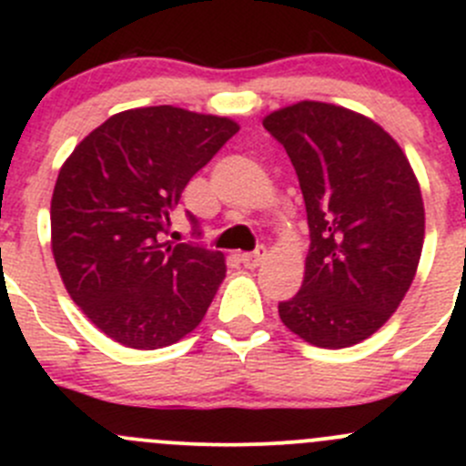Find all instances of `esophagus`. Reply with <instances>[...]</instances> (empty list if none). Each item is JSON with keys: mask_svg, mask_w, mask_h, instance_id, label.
<instances>
[{"mask_svg": "<svg viewBox=\"0 0 466 466\" xmlns=\"http://www.w3.org/2000/svg\"><path fill=\"white\" fill-rule=\"evenodd\" d=\"M266 259V248L263 246H259L257 248L255 252H243L241 255V263L246 268H257V266H261V261Z\"/></svg>", "mask_w": 466, "mask_h": 466, "instance_id": "34e87169", "label": "esophagus"}]
</instances>
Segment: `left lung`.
<instances>
[{
    "instance_id": "left-lung-1",
    "label": "left lung",
    "mask_w": 466,
    "mask_h": 466,
    "mask_svg": "<svg viewBox=\"0 0 466 466\" xmlns=\"http://www.w3.org/2000/svg\"><path fill=\"white\" fill-rule=\"evenodd\" d=\"M263 128L289 153L307 205L309 246L298 295L279 318L316 347L340 350L379 331L415 279L424 200L401 146L347 107L299 101Z\"/></svg>"
}]
</instances>
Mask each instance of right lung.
<instances>
[{"label":"right lung","mask_w":466,"mask_h":466,"mask_svg":"<svg viewBox=\"0 0 466 466\" xmlns=\"http://www.w3.org/2000/svg\"><path fill=\"white\" fill-rule=\"evenodd\" d=\"M237 133L228 116L135 107L103 121L65 159L51 250L69 298L107 338L159 350L205 318L225 277L223 252L173 246L164 234L187 182Z\"/></svg>","instance_id":"add662e5"}]
</instances>
